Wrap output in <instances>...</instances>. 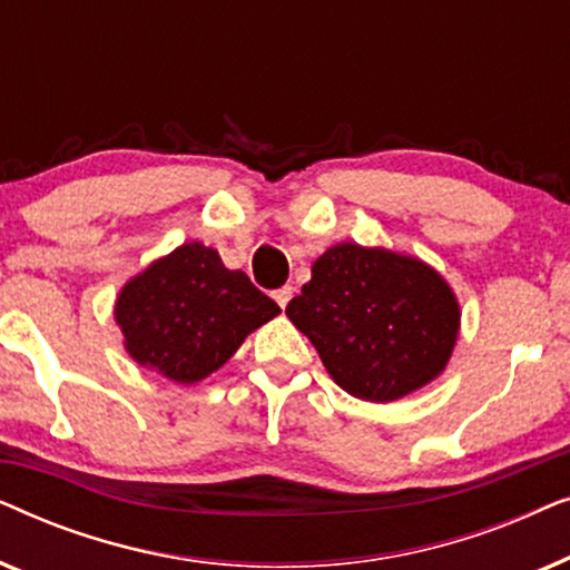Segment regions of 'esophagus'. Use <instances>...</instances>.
I'll return each mask as SVG.
<instances>
[{
    "label": "esophagus",
    "instance_id": "1",
    "mask_svg": "<svg viewBox=\"0 0 570 570\" xmlns=\"http://www.w3.org/2000/svg\"><path fill=\"white\" fill-rule=\"evenodd\" d=\"M272 298L277 301V306L279 308H285L287 303H291V298H293V287L291 285H285V287H279V291H275L272 293Z\"/></svg>",
    "mask_w": 570,
    "mask_h": 570
}]
</instances>
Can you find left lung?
Wrapping results in <instances>:
<instances>
[{
  "label": "left lung",
  "mask_w": 570,
  "mask_h": 570,
  "mask_svg": "<svg viewBox=\"0 0 570 570\" xmlns=\"http://www.w3.org/2000/svg\"><path fill=\"white\" fill-rule=\"evenodd\" d=\"M285 314L337 386L365 402L402 400L441 376L462 318L425 262L357 244L326 248Z\"/></svg>",
  "instance_id": "8db88e82"
}]
</instances>
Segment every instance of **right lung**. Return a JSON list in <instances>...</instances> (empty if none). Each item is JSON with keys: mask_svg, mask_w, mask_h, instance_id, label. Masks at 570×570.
Masks as SVG:
<instances>
[{"mask_svg": "<svg viewBox=\"0 0 570 570\" xmlns=\"http://www.w3.org/2000/svg\"><path fill=\"white\" fill-rule=\"evenodd\" d=\"M277 314L246 272L228 269L199 240L131 277L114 311L131 361L178 384L207 379Z\"/></svg>", "mask_w": 570, "mask_h": 570, "instance_id": "1", "label": "right lung"}]
</instances>
